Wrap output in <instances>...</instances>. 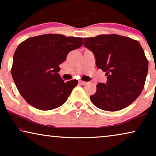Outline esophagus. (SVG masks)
I'll return each instance as SVG.
<instances>
[{
	"mask_svg": "<svg viewBox=\"0 0 156 156\" xmlns=\"http://www.w3.org/2000/svg\"><path fill=\"white\" fill-rule=\"evenodd\" d=\"M80 84H81L82 85H85V84H87V82H84V81H80Z\"/></svg>",
	"mask_w": 156,
	"mask_h": 156,
	"instance_id": "obj_1",
	"label": "esophagus"
}]
</instances>
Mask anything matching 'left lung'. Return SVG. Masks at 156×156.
I'll return each instance as SVG.
<instances>
[{
	"label": "left lung",
	"mask_w": 156,
	"mask_h": 156,
	"mask_svg": "<svg viewBox=\"0 0 156 156\" xmlns=\"http://www.w3.org/2000/svg\"><path fill=\"white\" fill-rule=\"evenodd\" d=\"M99 69L106 72V84L98 83L90 96L100 109L116 112L133 103L144 88L148 61L139 42L116 34L84 38Z\"/></svg>",
	"instance_id": "left-lung-1"
}]
</instances>
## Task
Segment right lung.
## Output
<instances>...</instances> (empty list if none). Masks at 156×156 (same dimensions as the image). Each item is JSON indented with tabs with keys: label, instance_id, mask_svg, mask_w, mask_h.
Wrapping results in <instances>:
<instances>
[{
	"label": "right lung",
	"instance_id": "1",
	"mask_svg": "<svg viewBox=\"0 0 156 156\" xmlns=\"http://www.w3.org/2000/svg\"><path fill=\"white\" fill-rule=\"evenodd\" d=\"M83 38L45 34L21 42L13 55L11 74L21 96L37 109L52 110L62 105L78 81L65 82L59 65L70 51L80 48Z\"/></svg>",
	"mask_w": 156,
	"mask_h": 156
}]
</instances>
